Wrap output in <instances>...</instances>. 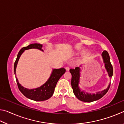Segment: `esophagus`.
<instances>
[{
    "label": "esophagus",
    "instance_id": "34e87169",
    "mask_svg": "<svg viewBox=\"0 0 124 124\" xmlns=\"http://www.w3.org/2000/svg\"><path fill=\"white\" fill-rule=\"evenodd\" d=\"M65 68H66V70H70V67H68V66H67Z\"/></svg>",
    "mask_w": 124,
    "mask_h": 124
}]
</instances>
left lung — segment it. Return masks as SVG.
<instances>
[{"mask_svg": "<svg viewBox=\"0 0 124 124\" xmlns=\"http://www.w3.org/2000/svg\"><path fill=\"white\" fill-rule=\"evenodd\" d=\"M102 57L104 63L105 68L107 72L109 77L110 78L112 77L113 70L112 65L111 64L110 61L109 55L107 51H104L102 54ZM70 73L72 74V80H71V85L73 89V92L78 99L85 102H91L95 101L98 100L101 98L103 96L106 95L109 89L110 83L106 89L101 91L97 92L96 94H91L86 92L84 90L80 89L79 84L80 83V68L79 67H75V69H70Z\"/></svg>", "mask_w": 124, "mask_h": 124, "instance_id": "left-lung-1", "label": "left lung"}]
</instances>
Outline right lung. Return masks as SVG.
I'll list each match as a JSON object with an SVG mask.
<instances>
[{
    "label": "right lung",
    "mask_w": 124,
    "mask_h": 124,
    "mask_svg": "<svg viewBox=\"0 0 124 124\" xmlns=\"http://www.w3.org/2000/svg\"><path fill=\"white\" fill-rule=\"evenodd\" d=\"M43 45L40 44H31L26 47H24L20 50L17 56V58L14 63V73L16 75V70L18 60L25 50L37 49L44 51L42 49ZM66 72V70L64 68L60 69H53L52 73L49 78L46 81L45 83L39 87L35 88L33 89H29L24 88L23 86L18 83V80L16 77V82L17 84L18 87L20 91L22 92L23 95L26 96L27 98H29L35 101H43L47 100L51 97L53 95L54 88H55L57 81L61 77L64 73Z\"/></svg>",
    "instance_id": "1"
}]
</instances>
